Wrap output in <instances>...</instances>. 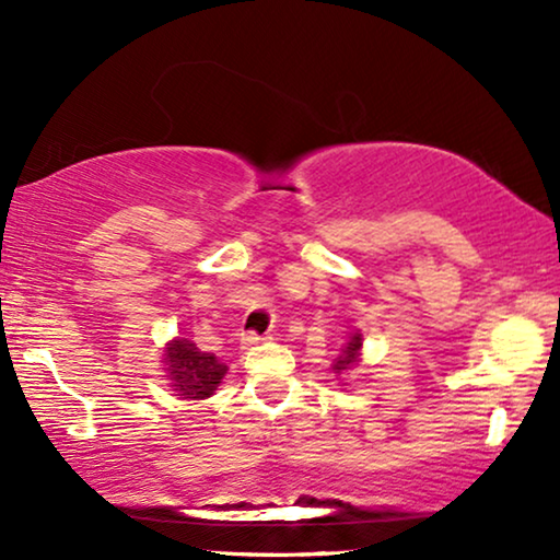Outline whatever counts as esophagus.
<instances>
[{
	"instance_id": "34e87169",
	"label": "esophagus",
	"mask_w": 560,
	"mask_h": 560,
	"mask_svg": "<svg viewBox=\"0 0 560 560\" xmlns=\"http://www.w3.org/2000/svg\"><path fill=\"white\" fill-rule=\"evenodd\" d=\"M259 341H265L262 339V336H259V334H255V331H247V334H242V349H252V347H257V343Z\"/></svg>"
}]
</instances>
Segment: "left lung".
I'll return each instance as SVG.
<instances>
[{
  "label": "left lung",
  "mask_w": 560,
  "mask_h": 560,
  "mask_svg": "<svg viewBox=\"0 0 560 560\" xmlns=\"http://www.w3.org/2000/svg\"><path fill=\"white\" fill-rule=\"evenodd\" d=\"M362 347H364L362 331H354V334L347 336V341H343L339 357H336L334 364H331L336 377L347 380L349 374L357 370L359 362H362Z\"/></svg>",
  "instance_id": "left-lung-1"
}]
</instances>
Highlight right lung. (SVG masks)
<instances>
[{
	"instance_id": "right-lung-1",
	"label": "right lung",
	"mask_w": 560,
	"mask_h": 560,
	"mask_svg": "<svg viewBox=\"0 0 560 560\" xmlns=\"http://www.w3.org/2000/svg\"><path fill=\"white\" fill-rule=\"evenodd\" d=\"M163 370L167 387L178 400H209L226 374V366L217 357L178 336L165 343Z\"/></svg>"
}]
</instances>
